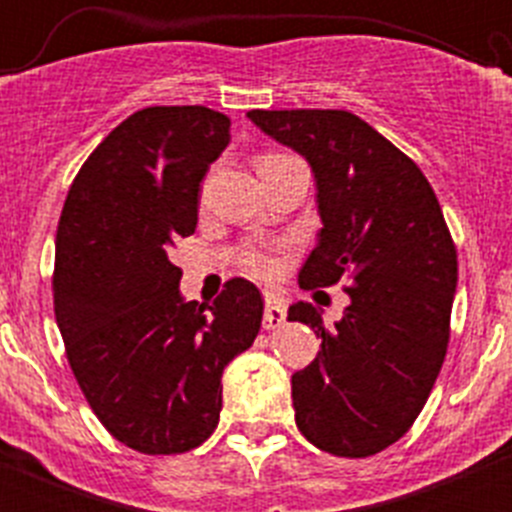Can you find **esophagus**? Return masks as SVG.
<instances>
[{
  "label": "esophagus",
  "mask_w": 512,
  "mask_h": 512,
  "mask_svg": "<svg viewBox=\"0 0 512 512\" xmlns=\"http://www.w3.org/2000/svg\"><path fill=\"white\" fill-rule=\"evenodd\" d=\"M287 319V302L275 292H265V329H277Z\"/></svg>",
  "instance_id": "esophagus-1"
}]
</instances>
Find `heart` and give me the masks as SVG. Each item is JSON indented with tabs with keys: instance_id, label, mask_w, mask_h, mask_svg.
I'll return each mask as SVG.
<instances>
[{
	"instance_id": "heart-1",
	"label": "heart",
	"mask_w": 512,
	"mask_h": 512,
	"mask_svg": "<svg viewBox=\"0 0 512 512\" xmlns=\"http://www.w3.org/2000/svg\"><path fill=\"white\" fill-rule=\"evenodd\" d=\"M282 158H289V156H285V153H265V156H260V160H257V168L267 163H277V160ZM240 262L247 272H252V275L257 277H272L280 272V260H277L275 252L267 250V247H257V245L242 247Z\"/></svg>"
}]
</instances>
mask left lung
<instances>
[{"mask_svg": "<svg viewBox=\"0 0 512 512\" xmlns=\"http://www.w3.org/2000/svg\"><path fill=\"white\" fill-rule=\"evenodd\" d=\"M267 136L309 160L324 227L299 285L344 282L352 304L324 327L314 304L289 307L322 337L292 376L294 418L309 443L366 458L421 414L446 359L458 255L421 168L359 116L339 108L247 111Z\"/></svg>", "mask_w": 512, "mask_h": 512, "instance_id": "8db88e82", "label": "left lung"}]
</instances>
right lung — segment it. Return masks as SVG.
Listing matches in <instances>:
<instances>
[{"label": "right lung", "mask_w": 512, "mask_h": 512, "mask_svg": "<svg viewBox=\"0 0 512 512\" xmlns=\"http://www.w3.org/2000/svg\"><path fill=\"white\" fill-rule=\"evenodd\" d=\"M227 143L230 118L213 108H141L86 158L61 210L51 292L66 359L106 431L146 456L215 431L223 369L260 332L252 282L183 302L168 260L195 232L200 180Z\"/></svg>", "instance_id": "obj_1"}]
</instances>
